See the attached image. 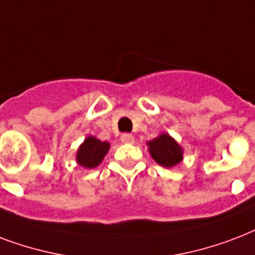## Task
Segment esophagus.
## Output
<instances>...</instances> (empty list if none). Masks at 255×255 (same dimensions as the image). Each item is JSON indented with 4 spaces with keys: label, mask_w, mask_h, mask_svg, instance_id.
I'll return each instance as SVG.
<instances>
[{
    "label": "esophagus",
    "mask_w": 255,
    "mask_h": 255,
    "mask_svg": "<svg viewBox=\"0 0 255 255\" xmlns=\"http://www.w3.org/2000/svg\"><path fill=\"white\" fill-rule=\"evenodd\" d=\"M121 141L124 142V143H133L134 137L131 135V134L125 133V134H122V135H121Z\"/></svg>",
    "instance_id": "obj_1"
}]
</instances>
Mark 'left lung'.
<instances>
[{"instance_id":"1","label":"left lung","mask_w":255,"mask_h":255,"mask_svg":"<svg viewBox=\"0 0 255 255\" xmlns=\"http://www.w3.org/2000/svg\"><path fill=\"white\" fill-rule=\"evenodd\" d=\"M147 145L151 157L161 166L171 167L182 161V149L169 134H161Z\"/></svg>"}]
</instances>
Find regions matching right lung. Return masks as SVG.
<instances>
[{"instance_id": "add662e5", "label": "right lung", "mask_w": 255, "mask_h": 255, "mask_svg": "<svg viewBox=\"0 0 255 255\" xmlns=\"http://www.w3.org/2000/svg\"><path fill=\"white\" fill-rule=\"evenodd\" d=\"M109 150V143L102 142L94 137H88L80 146L77 153V162L81 166L93 169L98 166Z\"/></svg>"}]
</instances>
